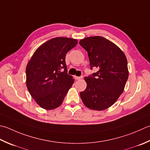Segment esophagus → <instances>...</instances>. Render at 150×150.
<instances>
[{
  "label": "esophagus",
  "instance_id": "obj_1",
  "mask_svg": "<svg viewBox=\"0 0 150 150\" xmlns=\"http://www.w3.org/2000/svg\"><path fill=\"white\" fill-rule=\"evenodd\" d=\"M74 77L75 79H77V80H79V79H81L83 78V77H77V76H75Z\"/></svg>",
  "mask_w": 150,
  "mask_h": 150
}]
</instances>
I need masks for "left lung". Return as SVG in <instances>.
I'll list each match as a JSON object with an SVG mask.
<instances>
[{"mask_svg":"<svg viewBox=\"0 0 150 150\" xmlns=\"http://www.w3.org/2000/svg\"><path fill=\"white\" fill-rule=\"evenodd\" d=\"M79 44L88 52L90 69H98L84 77L87 86L80 93L82 101L90 109L105 110L124 92L129 77L127 58L118 46L103 37H88Z\"/></svg>","mask_w":150,"mask_h":150,"instance_id":"left-lung-1","label":"left lung"}]
</instances>
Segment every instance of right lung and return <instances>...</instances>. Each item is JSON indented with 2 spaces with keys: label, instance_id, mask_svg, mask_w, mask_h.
<instances>
[{
  "label": "right lung",
  "instance_id": "1",
  "mask_svg": "<svg viewBox=\"0 0 150 150\" xmlns=\"http://www.w3.org/2000/svg\"><path fill=\"white\" fill-rule=\"evenodd\" d=\"M77 40L54 38L37 49L26 68V87L31 96L46 110L57 108L62 103L74 83L67 74V52L77 45Z\"/></svg>",
  "mask_w": 150,
  "mask_h": 150
}]
</instances>
